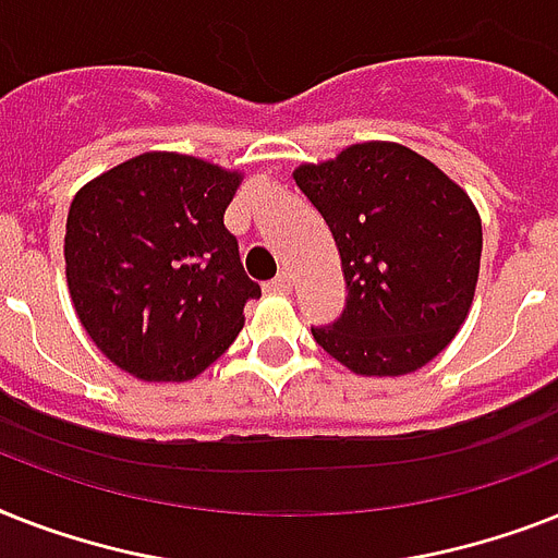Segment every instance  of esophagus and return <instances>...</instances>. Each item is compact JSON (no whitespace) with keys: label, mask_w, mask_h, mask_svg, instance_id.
I'll use <instances>...</instances> for the list:
<instances>
[{"label":"esophagus","mask_w":558,"mask_h":558,"mask_svg":"<svg viewBox=\"0 0 558 558\" xmlns=\"http://www.w3.org/2000/svg\"><path fill=\"white\" fill-rule=\"evenodd\" d=\"M266 292H275V294H289V292H292V278H289L287 271H283V275H278V278H275V280H269V283H266Z\"/></svg>","instance_id":"obj_1"}]
</instances>
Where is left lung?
I'll return each instance as SVG.
<instances>
[{
    "label": "left lung",
    "instance_id": "1",
    "mask_svg": "<svg viewBox=\"0 0 558 558\" xmlns=\"http://www.w3.org/2000/svg\"><path fill=\"white\" fill-rule=\"evenodd\" d=\"M341 252L347 306L312 326L357 375H407L456 338L482 264V220L464 189L398 143H357L294 169Z\"/></svg>",
    "mask_w": 558,
    "mask_h": 558
}]
</instances>
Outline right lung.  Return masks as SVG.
<instances>
[{
	"instance_id": "right-lung-1",
	"label": "right lung",
	"mask_w": 558,
	"mask_h": 558,
	"mask_svg": "<svg viewBox=\"0 0 558 558\" xmlns=\"http://www.w3.org/2000/svg\"><path fill=\"white\" fill-rule=\"evenodd\" d=\"M240 185L197 157L140 154L80 189L65 275L99 352L143 381H189L215 364L260 298L223 226Z\"/></svg>"
}]
</instances>
